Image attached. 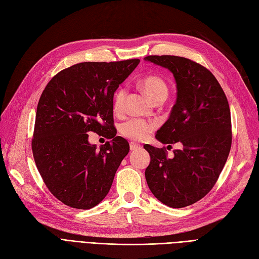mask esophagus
I'll use <instances>...</instances> for the list:
<instances>
[{"label":"esophagus","instance_id":"34e87169","mask_svg":"<svg viewBox=\"0 0 259 259\" xmlns=\"http://www.w3.org/2000/svg\"><path fill=\"white\" fill-rule=\"evenodd\" d=\"M140 148H141L140 145L136 144V142H131V144H130V149H131V151H136V150H138V149H140Z\"/></svg>","mask_w":259,"mask_h":259}]
</instances>
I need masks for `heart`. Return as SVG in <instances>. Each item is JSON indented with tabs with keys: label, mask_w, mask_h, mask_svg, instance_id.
Segmentation results:
<instances>
[{
	"label": "heart",
	"mask_w": 259,
	"mask_h": 259,
	"mask_svg": "<svg viewBox=\"0 0 259 259\" xmlns=\"http://www.w3.org/2000/svg\"><path fill=\"white\" fill-rule=\"evenodd\" d=\"M140 87L153 103L165 101L168 95V85L162 78L157 76H149L140 82ZM126 91L125 89H119L115 92L112 101V109L115 113H120L124 108ZM154 124L141 119H131L121 124L120 132L123 136L133 140L145 139L153 131Z\"/></svg>",
	"instance_id": "1"
}]
</instances>
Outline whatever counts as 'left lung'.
<instances>
[{
    "instance_id": "1",
    "label": "left lung",
    "mask_w": 259,
    "mask_h": 259,
    "mask_svg": "<svg viewBox=\"0 0 259 259\" xmlns=\"http://www.w3.org/2000/svg\"><path fill=\"white\" fill-rule=\"evenodd\" d=\"M167 68L177 83V101L155 138L178 144L169 158L165 148H144L151 160L146 169L150 191L164 204L183 208L204 197L224 167L231 147V119L226 95L217 78L196 62L176 56H148Z\"/></svg>"
}]
</instances>
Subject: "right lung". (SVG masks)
<instances>
[{
  "label": "right lung",
  "instance_id": "add662e5",
  "mask_svg": "<svg viewBox=\"0 0 259 259\" xmlns=\"http://www.w3.org/2000/svg\"><path fill=\"white\" fill-rule=\"evenodd\" d=\"M139 62L78 63L61 70L41 93L33 156L48 190L68 207L88 210L99 204L128 153L127 140L115 136L112 101ZM89 131L111 141L97 149L87 140Z\"/></svg>",
  "mask_w": 259,
  "mask_h": 259
}]
</instances>
